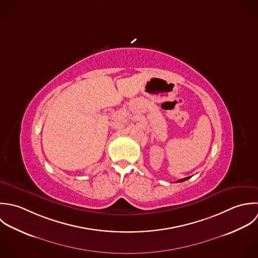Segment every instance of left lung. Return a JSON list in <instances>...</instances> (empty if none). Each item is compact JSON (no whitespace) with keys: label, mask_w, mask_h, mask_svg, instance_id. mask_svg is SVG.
<instances>
[{"label":"left lung","mask_w":258,"mask_h":258,"mask_svg":"<svg viewBox=\"0 0 258 258\" xmlns=\"http://www.w3.org/2000/svg\"><path fill=\"white\" fill-rule=\"evenodd\" d=\"M190 177H186V178H183V179H180V180H178V182H182V181H185V180H187V179H189Z\"/></svg>","instance_id":"8db88e82"}]
</instances>
